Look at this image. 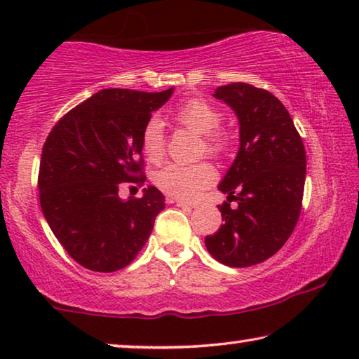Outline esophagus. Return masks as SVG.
<instances>
[{
	"label": "esophagus",
	"mask_w": 359,
	"mask_h": 359,
	"mask_svg": "<svg viewBox=\"0 0 359 359\" xmlns=\"http://www.w3.org/2000/svg\"><path fill=\"white\" fill-rule=\"evenodd\" d=\"M168 202H175L176 205H178V207H183V208H192V207H194V205H192V203L181 201V198H173V197H170V198H168Z\"/></svg>",
	"instance_id": "34e87169"
}]
</instances>
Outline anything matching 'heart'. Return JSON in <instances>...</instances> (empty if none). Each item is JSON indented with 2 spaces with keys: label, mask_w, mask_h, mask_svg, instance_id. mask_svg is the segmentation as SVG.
<instances>
[{
  "label": "heart",
  "mask_w": 359,
  "mask_h": 359,
  "mask_svg": "<svg viewBox=\"0 0 359 359\" xmlns=\"http://www.w3.org/2000/svg\"><path fill=\"white\" fill-rule=\"evenodd\" d=\"M173 117L192 133L202 135V149L213 157L222 156L228 147L223 131L222 114L203 99H189L175 110ZM142 152L149 162L157 163L165 154V131L161 120L149 118L141 131ZM217 180V172L208 162L194 165H167L156 176V183L165 194L181 201H194Z\"/></svg>",
  "instance_id": "heart-1"
}]
</instances>
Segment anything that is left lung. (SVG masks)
I'll list each match as a JSON object with an SVG mask.
<instances>
[{
  "mask_svg": "<svg viewBox=\"0 0 359 359\" xmlns=\"http://www.w3.org/2000/svg\"><path fill=\"white\" fill-rule=\"evenodd\" d=\"M213 96L239 118V152L218 186L238 207L218 205L223 224L205 237V247L226 266L245 268L273 257L299 222L305 146L287 109L269 91L231 83Z\"/></svg>",
  "mask_w": 359,
  "mask_h": 359,
  "instance_id": "left-lung-1",
  "label": "left lung"
}]
</instances>
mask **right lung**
I'll return each instance as SVG.
<instances>
[{"instance_id":"add662e5","label":"right lung","mask_w":359,"mask_h":359,"mask_svg":"<svg viewBox=\"0 0 359 359\" xmlns=\"http://www.w3.org/2000/svg\"><path fill=\"white\" fill-rule=\"evenodd\" d=\"M172 93L101 90L69 110L46 137L38 173L41 210L60 245L86 269L128 266L165 208L157 187L128 201L118 189L120 183L144 184L142 126Z\"/></svg>"}]
</instances>
